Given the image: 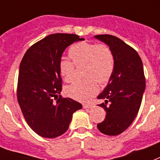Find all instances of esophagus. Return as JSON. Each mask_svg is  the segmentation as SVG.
<instances>
[{"label": "esophagus", "mask_w": 160, "mask_h": 160, "mask_svg": "<svg viewBox=\"0 0 160 160\" xmlns=\"http://www.w3.org/2000/svg\"><path fill=\"white\" fill-rule=\"evenodd\" d=\"M93 106V103H88V104H83V108H90Z\"/></svg>", "instance_id": "1"}]
</instances>
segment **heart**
Listing matches in <instances>:
<instances>
[{
  "label": "heart",
  "instance_id": "b5f03b06",
  "mask_svg": "<svg viewBox=\"0 0 160 160\" xmlns=\"http://www.w3.org/2000/svg\"><path fill=\"white\" fill-rule=\"evenodd\" d=\"M68 60H61L59 72L66 82H71L75 77V67L84 65L85 79L77 80L67 88L71 98L87 102L98 91V83L106 84L113 74L115 62L113 53L107 44L80 42L70 48Z\"/></svg>",
  "mask_w": 160,
  "mask_h": 160
}]
</instances>
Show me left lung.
I'll return each instance as SVG.
<instances>
[{"label": "left lung", "instance_id": "left-lung-1", "mask_svg": "<svg viewBox=\"0 0 160 160\" xmlns=\"http://www.w3.org/2000/svg\"><path fill=\"white\" fill-rule=\"evenodd\" d=\"M94 38L109 47L115 62L113 74L98 96L104 100L98 106L106 111V117L97 127L103 134L117 136L130 127L141 107L145 89L143 64L136 51L120 38L109 34Z\"/></svg>", "mask_w": 160, "mask_h": 160}]
</instances>
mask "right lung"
I'll use <instances>...</instances> for the list:
<instances>
[{"instance_id":"1","label":"right lung","mask_w":160,"mask_h":160,"mask_svg":"<svg viewBox=\"0 0 160 160\" xmlns=\"http://www.w3.org/2000/svg\"><path fill=\"white\" fill-rule=\"evenodd\" d=\"M82 40L76 34H50L32 45L20 62L17 99L28 125L42 137L64 134L74 112L82 108L72 98H58L62 89L58 67L62 53L74 42Z\"/></svg>"}]
</instances>
